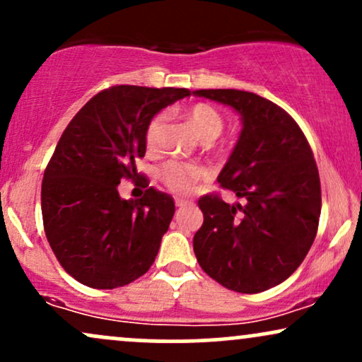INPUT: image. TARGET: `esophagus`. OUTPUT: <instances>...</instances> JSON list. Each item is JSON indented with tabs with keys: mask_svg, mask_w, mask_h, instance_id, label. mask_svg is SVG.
Segmentation results:
<instances>
[{
	"mask_svg": "<svg viewBox=\"0 0 362 362\" xmlns=\"http://www.w3.org/2000/svg\"><path fill=\"white\" fill-rule=\"evenodd\" d=\"M175 204H177L178 209H182V207H185V206H187V202H185V201H182V199H177Z\"/></svg>",
	"mask_w": 362,
	"mask_h": 362,
	"instance_id": "obj_1",
	"label": "esophagus"
}]
</instances>
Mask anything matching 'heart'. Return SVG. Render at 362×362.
<instances>
[{"label":"heart","mask_w":362,"mask_h":362,"mask_svg":"<svg viewBox=\"0 0 362 362\" xmlns=\"http://www.w3.org/2000/svg\"><path fill=\"white\" fill-rule=\"evenodd\" d=\"M185 120L189 126L194 129L195 134L199 136L204 143L218 139L224 129V119L221 112L214 109L209 103H195L185 112ZM165 126H167V114L160 112L148 122L146 141L148 151H158L163 144ZM161 180L165 185L177 195H189L194 192V189L207 178V172L197 165H185L180 161H170L161 168Z\"/></svg>","instance_id":"1"}]
</instances>
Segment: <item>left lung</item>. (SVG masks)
Returning a JSON list of instances; mask_svg holds the SVG:
<instances>
[{
  "mask_svg": "<svg viewBox=\"0 0 362 362\" xmlns=\"http://www.w3.org/2000/svg\"><path fill=\"white\" fill-rule=\"evenodd\" d=\"M242 117L236 146L218 182L242 204L199 199L204 223L194 252L207 276L236 293H262L300 267L317 236L322 190L305 134L279 105L242 90H195Z\"/></svg>",
  "mask_w": 362,
  "mask_h": 362,
  "instance_id": "left-lung-1",
  "label": "left lung"
}]
</instances>
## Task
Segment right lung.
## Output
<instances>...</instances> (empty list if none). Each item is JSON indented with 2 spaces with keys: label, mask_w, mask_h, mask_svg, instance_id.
<instances>
[{
  "label": "right lung",
  "mask_w": 362,
  "mask_h": 362,
  "mask_svg": "<svg viewBox=\"0 0 362 362\" xmlns=\"http://www.w3.org/2000/svg\"><path fill=\"white\" fill-rule=\"evenodd\" d=\"M185 88L119 85L95 95L62 132L44 172L42 219L64 271L81 284L114 289L148 272L175 213L172 195L149 187L143 199L119 195L138 177L146 126Z\"/></svg>",
  "instance_id": "1"
}]
</instances>
